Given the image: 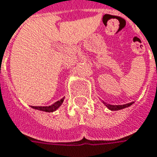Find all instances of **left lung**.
<instances>
[{
  "instance_id": "left-lung-1",
  "label": "left lung",
  "mask_w": 157,
  "mask_h": 157,
  "mask_svg": "<svg viewBox=\"0 0 157 157\" xmlns=\"http://www.w3.org/2000/svg\"><path fill=\"white\" fill-rule=\"evenodd\" d=\"M103 103L105 104V106L110 110H112V111H117V110H120V109H125V108H128L130 105H132L134 102H129V103H127V104H124V105H111V104H108V103H106V102H103Z\"/></svg>"
}]
</instances>
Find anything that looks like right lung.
<instances>
[{"mask_svg":"<svg viewBox=\"0 0 157 157\" xmlns=\"http://www.w3.org/2000/svg\"><path fill=\"white\" fill-rule=\"evenodd\" d=\"M64 99L65 98H63L60 100H59L57 102H55L54 104H52L51 106H48V107H36V106H32L33 109H38V110H40V111H44V112H48V113H51L55 111L56 109H58L60 105H61L63 102H64Z\"/></svg>","mask_w":157,"mask_h":157,"instance_id":"obj_1","label":"right lung"}]
</instances>
